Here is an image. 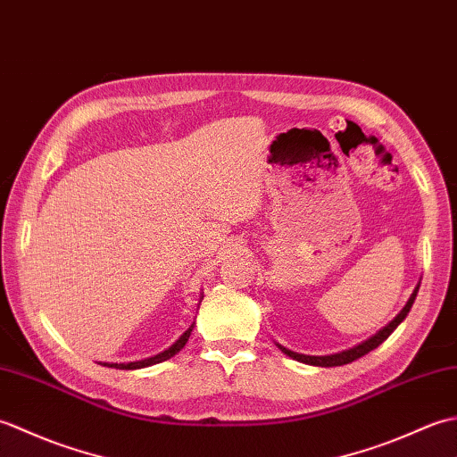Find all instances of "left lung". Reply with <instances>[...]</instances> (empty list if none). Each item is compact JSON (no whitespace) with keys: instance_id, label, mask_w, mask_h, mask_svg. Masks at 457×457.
<instances>
[{"instance_id":"1","label":"left lung","mask_w":457,"mask_h":457,"mask_svg":"<svg viewBox=\"0 0 457 457\" xmlns=\"http://www.w3.org/2000/svg\"><path fill=\"white\" fill-rule=\"evenodd\" d=\"M419 288H420V283L416 285V288L412 290V295H411V298H409V303L404 304V308L401 310L399 314H396L389 324H386L385 328H381L378 329L377 334H373L371 337L369 339H365V342H361V344H357V345H353V347H349V349H344V352H339V353H332V355H304V353H296V352H290V349H287V347H283V345H278V349L280 352H283L285 355H288V357H293V359H296V361H300V363H306V365H316V367H337V365H347V363H352V361H355V359H359V357H363L365 353H369V352H373L375 347H378L381 345L386 337H389L395 329H396V326H399L403 320L409 316V312H411V308H412V304H414V298H416V295H419Z\"/></svg>"}]
</instances>
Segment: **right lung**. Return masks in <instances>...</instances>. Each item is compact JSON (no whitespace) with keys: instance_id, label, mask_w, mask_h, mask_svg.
I'll list each match as a JSON object with an SVG mask.
<instances>
[{"instance_id":"add662e5","label":"right lung","mask_w":457,"mask_h":457,"mask_svg":"<svg viewBox=\"0 0 457 457\" xmlns=\"http://www.w3.org/2000/svg\"><path fill=\"white\" fill-rule=\"evenodd\" d=\"M192 328H194V324H192V326L187 329V332H184L170 347H167V349H164V352H161V353H157V355L147 357V359H141V361H131V363H100V365H108V367H113V369H143V367L157 365V363H161V361H167V359L177 355V353L180 352V349H182L184 345H187L188 337H190V334H192Z\"/></svg>"}]
</instances>
